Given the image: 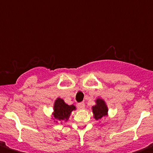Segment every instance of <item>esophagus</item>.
Returning <instances> with one entry per match:
<instances>
[{
	"label": "esophagus",
	"instance_id": "obj_1",
	"mask_svg": "<svg viewBox=\"0 0 153 153\" xmlns=\"http://www.w3.org/2000/svg\"><path fill=\"white\" fill-rule=\"evenodd\" d=\"M77 107H78V108H79V109H83V108H85V104H84L83 102L78 103Z\"/></svg>",
	"mask_w": 153,
	"mask_h": 153
}]
</instances>
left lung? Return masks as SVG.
Wrapping results in <instances>:
<instances>
[{"instance_id":"left-lung-1","label":"left lung","mask_w":153,"mask_h":153,"mask_svg":"<svg viewBox=\"0 0 153 153\" xmlns=\"http://www.w3.org/2000/svg\"><path fill=\"white\" fill-rule=\"evenodd\" d=\"M94 117L96 120L101 119L103 117L108 114V107L102 99L97 98L96 100V105L92 108Z\"/></svg>"}]
</instances>
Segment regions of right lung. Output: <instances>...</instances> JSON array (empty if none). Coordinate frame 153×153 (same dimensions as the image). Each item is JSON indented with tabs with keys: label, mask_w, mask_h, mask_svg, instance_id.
<instances>
[{
	"label": "right lung",
	"mask_w": 153,
	"mask_h": 153,
	"mask_svg": "<svg viewBox=\"0 0 153 153\" xmlns=\"http://www.w3.org/2000/svg\"><path fill=\"white\" fill-rule=\"evenodd\" d=\"M76 109L74 105H68L61 98H57L54 104L53 120L55 121H67L71 112Z\"/></svg>",
	"instance_id": "obj_1"
}]
</instances>
